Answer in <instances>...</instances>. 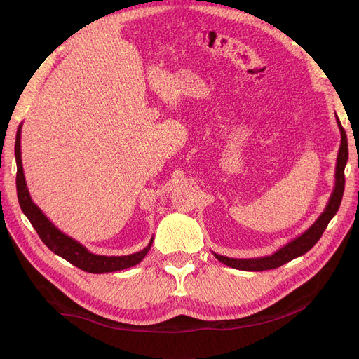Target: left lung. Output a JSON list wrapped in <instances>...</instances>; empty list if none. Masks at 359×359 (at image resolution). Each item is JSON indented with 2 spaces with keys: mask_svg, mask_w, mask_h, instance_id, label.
Wrapping results in <instances>:
<instances>
[{
  "mask_svg": "<svg viewBox=\"0 0 359 359\" xmlns=\"http://www.w3.org/2000/svg\"><path fill=\"white\" fill-rule=\"evenodd\" d=\"M337 119V126L340 128V135H341V144L339 149V156H337V165H335V186L331 193V198L325 206L323 212L318 217V220L314 222L309 229L297 236L295 240H292L286 245L278 248L274 255L271 256H264V257H255V259H233V257H226L222 255L212 253L217 260H220L222 264L235 268V269H241V271H266V269H274L281 265L287 264L289 260L299 257L302 255H306L309 250L316 244L323 231L327 229L328 223L331 222L332 217L337 214L340 208V203L343 199V191H344V168L347 158H349V149H347V137L346 132L340 123L339 116L335 115Z\"/></svg>",
  "mask_w": 359,
  "mask_h": 359,
  "instance_id": "obj_1",
  "label": "left lung"
}]
</instances>
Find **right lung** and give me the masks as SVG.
<instances>
[{"label":"right lung","mask_w":359,"mask_h":359,"mask_svg":"<svg viewBox=\"0 0 359 359\" xmlns=\"http://www.w3.org/2000/svg\"><path fill=\"white\" fill-rule=\"evenodd\" d=\"M20 128H22V124H20L18 128L16 142H15V157H16V166H18V172H16L18 199H19L20 208H22V212L28 217L29 223L39 233L40 240L45 243L46 247L52 250L53 253L61 256L62 259H66L72 265L86 271V273L104 274V273H114V271H121V269L137 265L149 252L151 245H153V238H151V241L144 250H140V252L133 255H127V256L94 255L85 245L73 240L72 236L61 232L58 227L53 224L45 214H43V211L39 208V206L32 202L27 187V182H25L22 158H20Z\"/></svg>","instance_id":"1"}]
</instances>
